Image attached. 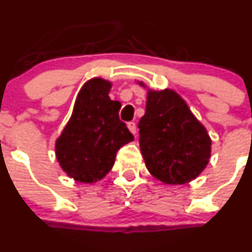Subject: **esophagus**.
<instances>
[{
	"label": "esophagus",
	"instance_id": "obj_1",
	"mask_svg": "<svg viewBox=\"0 0 252 252\" xmlns=\"http://www.w3.org/2000/svg\"><path fill=\"white\" fill-rule=\"evenodd\" d=\"M127 127H128V129L132 132V133L136 134V123H133V121H131V123H127Z\"/></svg>",
	"mask_w": 252,
	"mask_h": 252
}]
</instances>
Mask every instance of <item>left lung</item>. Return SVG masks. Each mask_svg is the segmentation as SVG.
Wrapping results in <instances>:
<instances>
[{"label":"left lung","instance_id":"left-lung-1","mask_svg":"<svg viewBox=\"0 0 252 252\" xmlns=\"http://www.w3.org/2000/svg\"><path fill=\"white\" fill-rule=\"evenodd\" d=\"M144 87L143 82H138ZM139 147L149 173L161 183L183 185L207 166L212 141L206 127L171 89H148L138 123Z\"/></svg>","mask_w":252,"mask_h":252}]
</instances>
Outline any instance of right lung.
Instances as JSON below:
<instances>
[{
    "instance_id": "1",
    "label": "right lung",
    "mask_w": 252,
    "mask_h": 252,
    "mask_svg": "<svg viewBox=\"0 0 252 252\" xmlns=\"http://www.w3.org/2000/svg\"><path fill=\"white\" fill-rule=\"evenodd\" d=\"M110 89V82L103 78L86 82L55 143L60 166L78 183L101 180L113 168L119 149L133 141L126 124L119 118L121 104L109 96Z\"/></svg>"
}]
</instances>
